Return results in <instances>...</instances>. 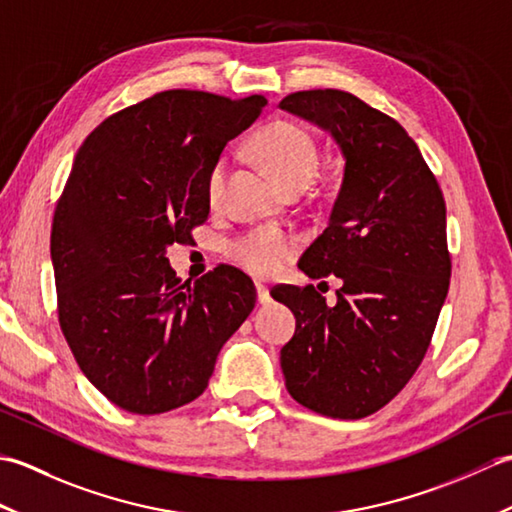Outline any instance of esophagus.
Returning <instances> with one entry per match:
<instances>
[{
    "instance_id": "34e87169",
    "label": "esophagus",
    "mask_w": 512,
    "mask_h": 512,
    "mask_svg": "<svg viewBox=\"0 0 512 512\" xmlns=\"http://www.w3.org/2000/svg\"><path fill=\"white\" fill-rule=\"evenodd\" d=\"M257 301L259 303H268L270 301V290L264 284H257Z\"/></svg>"
}]
</instances>
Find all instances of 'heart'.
I'll list each match as a JSON object with an SVG mask.
<instances>
[{
  "label": "heart",
  "mask_w": 512,
  "mask_h": 512,
  "mask_svg": "<svg viewBox=\"0 0 512 512\" xmlns=\"http://www.w3.org/2000/svg\"><path fill=\"white\" fill-rule=\"evenodd\" d=\"M255 156L273 173L286 191L306 189L319 167V145L306 127L279 118L264 125L253 138ZM231 158L220 154L206 173V200L220 204L226 191ZM297 239L275 226H259L237 237L233 257L253 275L268 277L279 273L297 255Z\"/></svg>",
  "instance_id": "1"
}]
</instances>
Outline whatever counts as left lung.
<instances>
[{"mask_svg": "<svg viewBox=\"0 0 512 512\" xmlns=\"http://www.w3.org/2000/svg\"><path fill=\"white\" fill-rule=\"evenodd\" d=\"M281 110L328 129L345 158L328 228L303 253L310 279L341 277L336 306L314 286H279L295 312L281 347L286 389L321 416H372L422 363L447 299V206L418 145L394 118L341 90L288 94Z\"/></svg>", "mask_w": 512, "mask_h": 512, "instance_id": "left-lung-1", "label": "left lung"}]
</instances>
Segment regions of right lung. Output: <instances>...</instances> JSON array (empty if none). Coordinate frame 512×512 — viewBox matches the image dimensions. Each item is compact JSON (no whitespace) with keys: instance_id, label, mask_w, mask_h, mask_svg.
Returning a JSON list of instances; mask_svg holds the SVG:
<instances>
[{"instance_id":"add662e5","label":"right lung","mask_w":512,"mask_h":512,"mask_svg":"<svg viewBox=\"0 0 512 512\" xmlns=\"http://www.w3.org/2000/svg\"><path fill=\"white\" fill-rule=\"evenodd\" d=\"M264 105L167 90L105 118L76 151L50 235L59 325L81 372L129 413L198 398L255 308L239 268L191 284L165 253L206 222V173Z\"/></svg>"}]
</instances>
